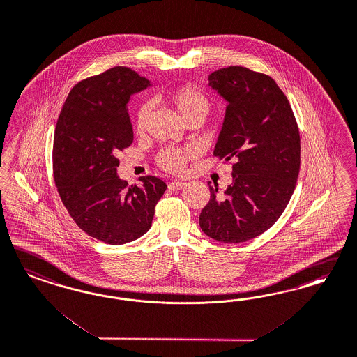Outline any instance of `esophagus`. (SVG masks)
<instances>
[{"mask_svg":"<svg viewBox=\"0 0 357 357\" xmlns=\"http://www.w3.org/2000/svg\"><path fill=\"white\" fill-rule=\"evenodd\" d=\"M185 185V182H182V181H174V182H172V183L169 185V188H170L172 191H179V190H182Z\"/></svg>","mask_w":357,"mask_h":357,"instance_id":"34e87169","label":"esophagus"}]
</instances>
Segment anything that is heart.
<instances>
[{"instance_id":"1","label":"heart","mask_w":357,"mask_h":357,"mask_svg":"<svg viewBox=\"0 0 357 357\" xmlns=\"http://www.w3.org/2000/svg\"><path fill=\"white\" fill-rule=\"evenodd\" d=\"M157 98L172 105L183 121L188 119L203 120L208 113V100L203 93L190 86L163 91L157 95ZM148 114V105H141L138 108L135 117V126L138 132L145 129ZM191 157H194L192 149L167 148L160 153L158 163L162 169L167 172H182L185 170V162Z\"/></svg>"}]
</instances>
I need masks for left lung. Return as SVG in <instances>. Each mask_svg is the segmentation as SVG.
<instances>
[{
    "mask_svg": "<svg viewBox=\"0 0 357 357\" xmlns=\"http://www.w3.org/2000/svg\"><path fill=\"white\" fill-rule=\"evenodd\" d=\"M208 86L227 101L213 154L236 163L224 194L208 182L199 225L216 241L238 244L268 231L286 208L301 166L299 130L289 100L268 75L231 66L209 75Z\"/></svg>",
    "mask_w": 357,
    "mask_h": 357,
    "instance_id": "8db88e82",
    "label": "left lung"
}]
</instances>
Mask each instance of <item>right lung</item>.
<instances>
[{"mask_svg": "<svg viewBox=\"0 0 357 357\" xmlns=\"http://www.w3.org/2000/svg\"><path fill=\"white\" fill-rule=\"evenodd\" d=\"M151 86L128 67L88 77L70 91L54 135V178L64 207L86 234L112 245L135 241L151 227L167 185L142 176V187L117 175L120 150L133 142L130 96Z\"/></svg>", "mask_w": 357, "mask_h": 357, "instance_id": "obj_1", "label": "right lung"}]
</instances>
